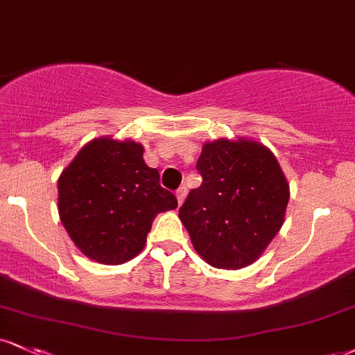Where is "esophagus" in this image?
<instances>
[{
	"instance_id": "1",
	"label": "esophagus",
	"mask_w": 355,
	"mask_h": 355,
	"mask_svg": "<svg viewBox=\"0 0 355 355\" xmlns=\"http://www.w3.org/2000/svg\"><path fill=\"white\" fill-rule=\"evenodd\" d=\"M185 198H187V189H185V187H180V189L177 190V202H178V205H182L183 202H185Z\"/></svg>"
}]
</instances>
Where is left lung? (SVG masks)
I'll return each instance as SVG.
<instances>
[{
	"label": "left lung",
	"instance_id": "left-lung-1",
	"mask_svg": "<svg viewBox=\"0 0 355 355\" xmlns=\"http://www.w3.org/2000/svg\"><path fill=\"white\" fill-rule=\"evenodd\" d=\"M202 185L178 210L195 251L218 270H241L264 253L284 223L289 183L258 140L205 142L196 162Z\"/></svg>",
	"mask_w": 355,
	"mask_h": 355
}]
</instances>
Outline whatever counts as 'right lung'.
<instances>
[{"label":"right lung","instance_id":"right-lung-1","mask_svg":"<svg viewBox=\"0 0 355 355\" xmlns=\"http://www.w3.org/2000/svg\"><path fill=\"white\" fill-rule=\"evenodd\" d=\"M61 223L80 253L101 264H122L147 243L153 218L175 210L177 198L144 160V145L97 137L58 180Z\"/></svg>","mask_w":355,"mask_h":355}]
</instances>
